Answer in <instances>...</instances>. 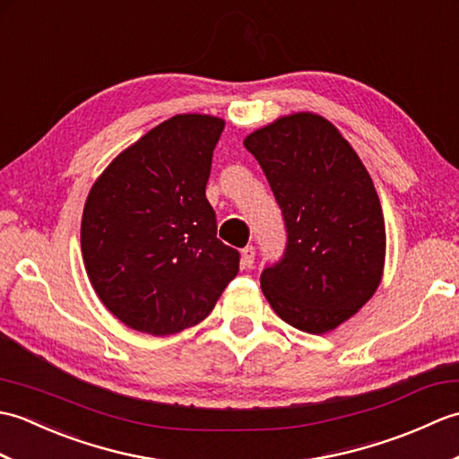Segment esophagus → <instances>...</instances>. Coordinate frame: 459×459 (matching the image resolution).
<instances>
[{
  "mask_svg": "<svg viewBox=\"0 0 459 459\" xmlns=\"http://www.w3.org/2000/svg\"><path fill=\"white\" fill-rule=\"evenodd\" d=\"M255 256H256V250H255V247H247V248H242V266L245 268H252L255 266Z\"/></svg>",
  "mask_w": 459,
  "mask_h": 459,
  "instance_id": "34e87169",
  "label": "esophagus"
}]
</instances>
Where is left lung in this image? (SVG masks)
Returning <instances> with one entry per match:
<instances>
[{
    "mask_svg": "<svg viewBox=\"0 0 459 459\" xmlns=\"http://www.w3.org/2000/svg\"><path fill=\"white\" fill-rule=\"evenodd\" d=\"M288 230L286 255L260 286L280 319L321 335L353 317L383 280L385 217L363 161L314 112L280 116L245 138Z\"/></svg>",
    "mask_w": 459,
    "mask_h": 459,
    "instance_id": "obj_1",
    "label": "left lung"
}]
</instances>
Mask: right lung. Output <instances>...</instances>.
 Masks as SVG:
<instances>
[{
    "label": "right lung",
    "mask_w": 459,
    "mask_h": 459,
    "mask_svg": "<svg viewBox=\"0 0 459 459\" xmlns=\"http://www.w3.org/2000/svg\"><path fill=\"white\" fill-rule=\"evenodd\" d=\"M224 120L178 114L116 155L84 203L91 284L124 325L173 335L201 324L238 274L204 195Z\"/></svg>",
    "instance_id": "1"
}]
</instances>
